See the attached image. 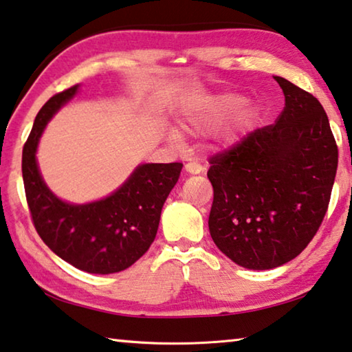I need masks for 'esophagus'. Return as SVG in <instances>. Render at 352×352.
<instances>
[{"label": "esophagus", "instance_id": "obj_1", "mask_svg": "<svg viewBox=\"0 0 352 352\" xmlns=\"http://www.w3.org/2000/svg\"><path fill=\"white\" fill-rule=\"evenodd\" d=\"M185 170L188 172V174H201V172L204 170V167L199 164V162L191 161V162H186V164H185Z\"/></svg>", "mask_w": 352, "mask_h": 352}]
</instances>
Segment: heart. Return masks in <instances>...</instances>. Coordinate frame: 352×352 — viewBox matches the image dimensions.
I'll return each mask as SVG.
<instances>
[{"mask_svg": "<svg viewBox=\"0 0 352 352\" xmlns=\"http://www.w3.org/2000/svg\"><path fill=\"white\" fill-rule=\"evenodd\" d=\"M240 102H242V99L237 94H221V96L210 99L208 102L202 104L201 107H194L190 110L185 120H183L182 126L190 131H206L217 128V126L226 122L234 110L239 108ZM251 120H253V109L250 106L240 107L221 129L219 138H221L224 144H234L240 138V134L248 128ZM174 140H177V135H174Z\"/></svg>", "mask_w": 352, "mask_h": 352, "instance_id": "heart-1", "label": "heart"}]
</instances>
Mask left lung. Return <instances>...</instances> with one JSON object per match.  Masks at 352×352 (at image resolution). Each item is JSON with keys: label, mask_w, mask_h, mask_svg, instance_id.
I'll return each mask as SVG.
<instances>
[{"label": "left lung", "mask_w": 352, "mask_h": 352, "mask_svg": "<svg viewBox=\"0 0 352 352\" xmlns=\"http://www.w3.org/2000/svg\"><path fill=\"white\" fill-rule=\"evenodd\" d=\"M285 109L274 124L210 156L208 229L235 264L267 270L297 258L329 208L338 146L321 102L283 77Z\"/></svg>", "instance_id": "8db88e82"}]
</instances>
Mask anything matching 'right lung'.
Returning a JSON list of instances; mask_svg holds the SVG:
<instances>
[{
	"label": "right lung",
	"instance_id": "obj_1",
	"mask_svg": "<svg viewBox=\"0 0 352 352\" xmlns=\"http://www.w3.org/2000/svg\"><path fill=\"white\" fill-rule=\"evenodd\" d=\"M76 91L77 85L54 94L36 115L22 155L25 196L36 232L55 254L88 274H115L133 265L153 243L162 206L183 164L139 166L102 201L85 206L60 201L42 182L36 148L47 122Z\"/></svg>",
	"mask_w": 352,
	"mask_h": 352
}]
</instances>
